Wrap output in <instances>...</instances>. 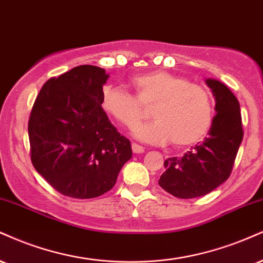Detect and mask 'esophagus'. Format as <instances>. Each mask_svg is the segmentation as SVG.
Instances as JSON below:
<instances>
[{"mask_svg":"<svg viewBox=\"0 0 263 263\" xmlns=\"http://www.w3.org/2000/svg\"><path fill=\"white\" fill-rule=\"evenodd\" d=\"M131 147H132V152H134V153L140 154V153H143V152H144V148L142 147V145L137 144V143H132Z\"/></svg>","mask_w":263,"mask_h":263,"instance_id":"1","label":"esophagus"}]
</instances>
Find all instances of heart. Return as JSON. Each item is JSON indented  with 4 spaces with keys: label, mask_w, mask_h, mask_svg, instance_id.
<instances>
[{
    "label": "heart",
    "mask_w": 263,
    "mask_h": 263,
    "mask_svg": "<svg viewBox=\"0 0 263 263\" xmlns=\"http://www.w3.org/2000/svg\"><path fill=\"white\" fill-rule=\"evenodd\" d=\"M135 96L114 85L101 93V107L110 118L127 128H135L145 116L144 107L153 106L156 120L138 126L137 140L153 144L173 141L175 147L194 145L204 138L214 118L211 93L202 85L165 71L135 76Z\"/></svg>",
    "instance_id": "obj_1"
}]
</instances>
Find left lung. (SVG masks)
Masks as SVG:
<instances>
[{
    "mask_svg": "<svg viewBox=\"0 0 263 263\" xmlns=\"http://www.w3.org/2000/svg\"><path fill=\"white\" fill-rule=\"evenodd\" d=\"M205 84L213 93L217 112L207 137L182 158H167L159 179L160 187L178 198L200 197L222 185L230 176L242 141L238 99L222 82L208 78Z\"/></svg>",
    "mask_w": 263,
    "mask_h": 263,
    "instance_id": "8db88e82",
    "label": "left lung"
}]
</instances>
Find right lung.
Returning a JSON list of instances; mask_svg holds the SVG:
<instances>
[{
	"instance_id": "add662e5",
	"label": "right lung",
	"mask_w": 263,
	"mask_h": 263,
	"mask_svg": "<svg viewBox=\"0 0 263 263\" xmlns=\"http://www.w3.org/2000/svg\"><path fill=\"white\" fill-rule=\"evenodd\" d=\"M105 69L82 65L50 78L31 109V163L60 194L94 198L114 187L131 143L101 107Z\"/></svg>"
}]
</instances>
